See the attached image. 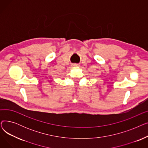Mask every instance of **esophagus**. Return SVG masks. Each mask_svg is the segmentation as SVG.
<instances>
[{
    "label": "esophagus",
    "instance_id": "1",
    "mask_svg": "<svg viewBox=\"0 0 148 148\" xmlns=\"http://www.w3.org/2000/svg\"><path fill=\"white\" fill-rule=\"evenodd\" d=\"M73 66H79V65L78 64H74V65H73Z\"/></svg>",
    "mask_w": 148,
    "mask_h": 148
}]
</instances>
